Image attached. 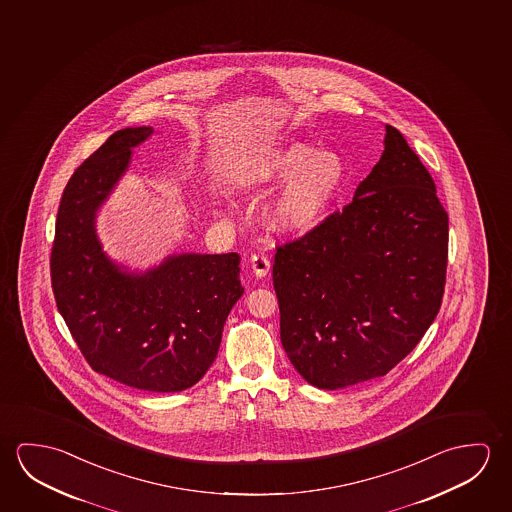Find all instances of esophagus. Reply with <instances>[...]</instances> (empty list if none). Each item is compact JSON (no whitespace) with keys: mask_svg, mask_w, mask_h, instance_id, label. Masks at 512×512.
I'll use <instances>...</instances> for the list:
<instances>
[{"mask_svg":"<svg viewBox=\"0 0 512 512\" xmlns=\"http://www.w3.org/2000/svg\"><path fill=\"white\" fill-rule=\"evenodd\" d=\"M251 270L254 276L261 279V277L267 276L268 272H270V260H268L265 254H254L251 258Z\"/></svg>","mask_w":512,"mask_h":512,"instance_id":"obj_1","label":"esophagus"}]
</instances>
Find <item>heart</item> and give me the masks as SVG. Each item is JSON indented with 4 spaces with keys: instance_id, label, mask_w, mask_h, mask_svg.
Masks as SVG:
<instances>
[{
    "instance_id": "heart-1",
    "label": "heart",
    "mask_w": 512,
    "mask_h": 512,
    "mask_svg": "<svg viewBox=\"0 0 512 512\" xmlns=\"http://www.w3.org/2000/svg\"><path fill=\"white\" fill-rule=\"evenodd\" d=\"M240 185L256 194L283 188L268 206V226L281 235L302 236L333 213L347 181L345 163L334 151L288 142L256 156L240 172Z\"/></svg>"
}]
</instances>
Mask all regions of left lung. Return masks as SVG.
<instances>
[{"instance_id": "8db88e82", "label": "left lung", "mask_w": 512, "mask_h": 512, "mask_svg": "<svg viewBox=\"0 0 512 512\" xmlns=\"http://www.w3.org/2000/svg\"><path fill=\"white\" fill-rule=\"evenodd\" d=\"M384 151L352 203L277 247L272 268L281 343L320 390L388 374L438 315L448 215L404 135L384 126Z\"/></svg>"}]
</instances>
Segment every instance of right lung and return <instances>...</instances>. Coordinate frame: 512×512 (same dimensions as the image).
Wrapping results in <instances>:
<instances>
[{"mask_svg":"<svg viewBox=\"0 0 512 512\" xmlns=\"http://www.w3.org/2000/svg\"><path fill=\"white\" fill-rule=\"evenodd\" d=\"M151 126L124 128L69 179L58 206L51 284L60 315L98 374L131 388H192L219 352L229 311L242 297L240 256L171 254L146 272L112 260L96 217L130 169Z\"/></svg>","mask_w":512,"mask_h":512,"instance_id":"obj_1","label":"right lung"}]
</instances>
